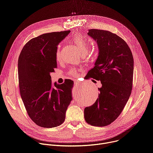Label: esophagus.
Listing matches in <instances>:
<instances>
[{
  "mask_svg": "<svg viewBox=\"0 0 153 153\" xmlns=\"http://www.w3.org/2000/svg\"><path fill=\"white\" fill-rule=\"evenodd\" d=\"M74 84H76V85H78V86H79V85H80L81 83H80L79 81L77 80V81H74Z\"/></svg>",
  "mask_w": 153,
  "mask_h": 153,
  "instance_id": "obj_1",
  "label": "esophagus"
}]
</instances>
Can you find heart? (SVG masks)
<instances>
[{"instance_id": "heart-1", "label": "heart", "mask_w": 153, "mask_h": 153, "mask_svg": "<svg viewBox=\"0 0 153 153\" xmlns=\"http://www.w3.org/2000/svg\"><path fill=\"white\" fill-rule=\"evenodd\" d=\"M72 42L77 46L79 52L82 54H84L86 53V48H87L86 42L84 37L79 33H76V34H74V36L72 37ZM55 57L57 61L60 60L61 59L60 45H59L56 48V53H55ZM69 74L70 76H72L74 77H77L78 76L77 70L74 68L71 69L69 71Z\"/></svg>"}]
</instances>
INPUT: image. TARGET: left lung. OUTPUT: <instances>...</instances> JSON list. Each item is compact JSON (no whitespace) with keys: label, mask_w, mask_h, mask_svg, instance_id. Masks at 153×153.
Wrapping results in <instances>:
<instances>
[{"label":"left lung","mask_w":153,"mask_h":153,"mask_svg":"<svg viewBox=\"0 0 153 153\" xmlns=\"http://www.w3.org/2000/svg\"><path fill=\"white\" fill-rule=\"evenodd\" d=\"M88 35L96 41L99 53L86 79L100 80L102 86L96 102L85 108L84 117L91 125L105 126L119 117L131 93L133 56L126 42L114 33L91 29Z\"/></svg>","instance_id":"left-lung-1"}]
</instances>
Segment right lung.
<instances>
[{"label":"right lung","mask_w":153,"mask_h":153,"mask_svg":"<svg viewBox=\"0 0 153 153\" xmlns=\"http://www.w3.org/2000/svg\"><path fill=\"white\" fill-rule=\"evenodd\" d=\"M70 31L43 34L30 40L18 59L20 94L30 119L38 126L53 128L65 121L72 100L73 81L58 85L51 82L57 68L55 53L59 43Z\"/></svg>","instance_id":"add662e5"}]
</instances>
